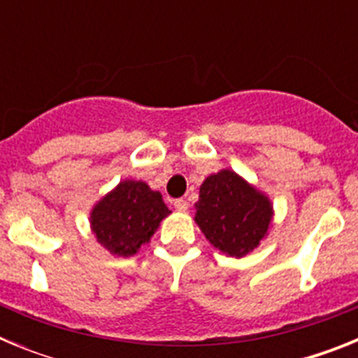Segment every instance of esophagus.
Wrapping results in <instances>:
<instances>
[{"mask_svg": "<svg viewBox=\"0 0 358 358\" xmlns=\"http://www.w3.org/2000/svg\"><path fill=\"white\" fill-rule=\"evenodd\" d=\"M173 206H176L177 211H186L188 210V202H186L185 199H177V201L173 202Z\"/></svg>", "mask_w": 358, "mask_h": 358, "instance_id": "1", "label": "esophagus"}]
</instances>
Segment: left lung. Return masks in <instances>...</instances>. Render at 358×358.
I'll return each instance as SVG.
<instances>
[{
  "label": "left lung",
  "instance_id": "8db88e82",
  "mask_svg": "<svg viewBox=\"0 0 358 358\" xmlns=\"http://www.w3.org/2000/svg\"><path fill=\"white\" fill-rule=\"evenodd\" d=\"M194 220L215 249L243 258L267 238L274 206L265 192L224 169L208 176L199 188Z\"/></svg>",
  "mask_w": 358,
  "mask_h": 358
}]
</instances>
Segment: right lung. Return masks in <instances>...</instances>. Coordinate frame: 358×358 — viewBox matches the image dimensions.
<instances>
[{"label": "right lung", "mask_w": 358, "mask_h": 358, "mask_svg": "<svg viewBox=\"0 0 358 358\" xmlns=\"http://www.w3.org/2000/svg\"><path fill=\"white\" fill-rule=\"evenodd\" d=\"M170 213L159 192L145 181L125 179L94 202L90 226L103 249L113 256L129 258L150 242Z\"/></svg>", "instance_id": "obj_1"}]
</instances>
